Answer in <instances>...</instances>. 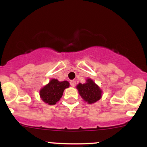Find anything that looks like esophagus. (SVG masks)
<instances>
[{
  "mask_svg": "<svg viewBox=\"0 0 147 147\" xmlns=\"http://www.w3.org/2000/svg\"><path fill=\"white\" fill-rule=\"evenodd\" d=\"M70 86H71L72 87H75L76 86V82H75V81H74V80L70 81Z\"/></svg>",
  "mask_w": 147,
  "mask_h": 147,
  "instance_id": "34e87169",
  "label": "esophagus"
}]
</instances>
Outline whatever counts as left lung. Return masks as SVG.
Masks as SVG:
<instances>
[{
	"label": "left lung",
	"instance_id": "1",
	"mask_svg": "<svg viewBox=\"0 0 147 147\" xmlns=\"http://www.w3.org/2000/svg\"><path fill=\"white\" fill-rule=\"evenodd\" d=\"M77 88L78 89L79 95L89 104L96 102L102 97V90L90 79H88L86 84H79Z\"/></svg>",
	"mask_w": 147,
	"mask_h": 147
}]
</instances>
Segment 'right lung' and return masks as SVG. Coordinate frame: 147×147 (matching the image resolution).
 <instances>
[{
	"mask_svg": "<svg viewBox=\"0 0 147 147\" xmlns=\"http://www.w3.org/2000/svg\"><path fill=\"white\" fill-rule=\"evenodd\" d=\"M67 81L59 82L57 79H53L45 86L40 90V96L43 102L49 105H55L59 101L63 93V90L69 87Z\"/></svg>",
	"mask_w": 147,
	"mask_h": 147,
	"instance_id": "add662e5",
	"label": "right lung"
}]
</instances>
